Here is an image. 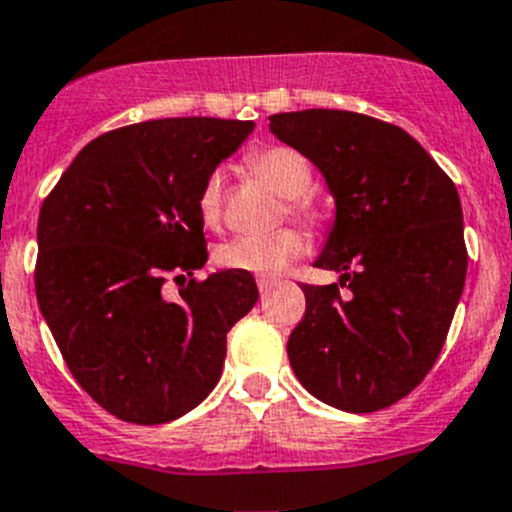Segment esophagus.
Wrapping results in <instances>:
<instances>
[{
	"instance_id": "obj_1",
	"label": "esophagus",
	"mask_w": 512,
	"mask_h": 512,
	"mask_svg": "<svg viewBox=\"0 0 512 512\" xmlns=\"http://www.w3.org/2000/svg\"><path fill=\"white\" fill-rule=\"evenodd\" d=\"M275 285H277L275 277H257V287H260L262 295H265L267 290H272V287H275Z\"/></svg>"
}]
</instances>
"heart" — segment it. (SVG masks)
<instances>
[{
  "instance_id": "b5f03b06",
  "label": "heart",
  "mask_w": 512,
  "mask_h": 512,
  "mask_svg": "<svg viewBox=\"0 0 512 512\" xmlns=\"http://www.w3.org/2000/svg\"><path fill=\"white\" fill-rule=\"evenodd\" d=\"M247 167L262 182L275 187L282 197H290V210L300 217H315V207L305 200L312 185V165L300 150L287 145H267L247 155ZM197 210L207 227H220L225 215V182L220 172H212L197 197ZM310 250V242L300 230H280L272 235L235 237L220 247L217 260L230 270L275 277Z\"/></svg>"
}]
</instances>
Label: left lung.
I'll use <instances>...</instances> for the list:
<instances>
[{
  "instance_id": "1",
  "label": "left lung",
  "mask_w": 512,
  "mask_h": 512,
  "mask_svg": "<svg viewBox=\"0 0 512 512\" xmlns=\"http://www.w3.org/2000/svg\"><path fill=\"white\" fill-rule=\"evenodd\" d=\"M270 132L300 150L335 197L315 265L340 272V285H302L305 317L287 340L292 370L337 410L390 408L435 365L463 295L458 190L408 132L367 114L282 112Z\"/></svg>"
}]
</instances>
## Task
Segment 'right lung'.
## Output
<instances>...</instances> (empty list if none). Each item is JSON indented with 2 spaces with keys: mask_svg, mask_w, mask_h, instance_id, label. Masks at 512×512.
Listing matches in <instances>:
<instances>
[{
  "mask_svg": "<svg viewBox=\"0 0 512 512\" xmlns=\"http://www.w3.org/2000/svg\"><path fill=\"white\" fill-rule=\"evenodd\" d=\"M252 122L172 117L99 135L39 210L37 302L84 393L137 425L177 420L222 375L227 332L257 302L250 272L207 262L197 197ZM183 280L167 301L166 277Z\"/></svg>",
  "mask_w": 512,
  "mask_h": 512,
  "instance_id": "right-lung-1",
  "label": "right lung"
}]
</instances>
